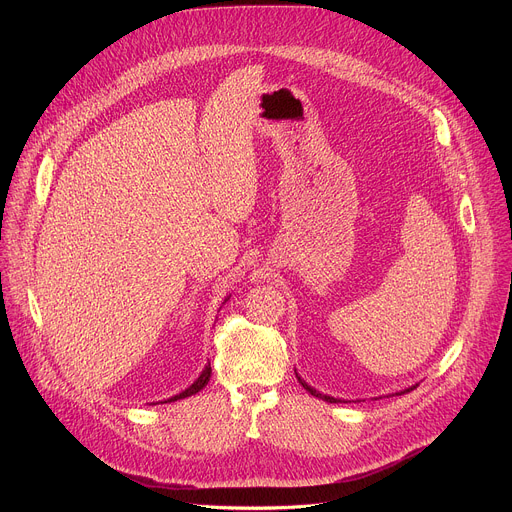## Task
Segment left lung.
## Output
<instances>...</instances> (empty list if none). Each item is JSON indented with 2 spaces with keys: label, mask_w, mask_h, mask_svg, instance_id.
<instances>
[{
  "label": "left lung",
  "mask_w": 512,
  "mask_h": 512,
  "mask_svg": "<svg viewBox=\"0 0 512 512\" xmlns=\"http://www.w3.org/2000/svg\"><path fill=\"white\" fill-rule=\"evenodd\" d=\"M298 381H300V383H302V387H304L308 393H312L314 397H320V399H324V401H328V403H338V401H340V399H334V397H330V395H322L320 391L312 389V387H310V385H308V383H306L302 377H298ZM411 389H413V387H411ZM411 389H407V391H411ZM407 391H403V393H407Z\"/></svg>",
  "instance_id": "obj_1"
}]
</instances>
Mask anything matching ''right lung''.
Instances as JSON below:
<instances>
[{
  "mask_svg": "<svg viewBox=\"0 0 512 512\" xmlns=\"http://www.w3.org/2000/svg\"><path fill=\"white\" fill-rule=\"evenodd\" d=\"M210 373H212V369H210V362L206 364L204 367V371L200 373V377L188 387V389H184L182 393H178V395H174V397H170V399H166V401H162V403H172V401H178V399H186V397H190V395H196L202 387H206L208 385V381H210Z\"/></svg>",
  "mask_w": 512,
  "mask_h": 512,
  "instance_id": "1",
  "label": "right lung"
}]
</instances>
